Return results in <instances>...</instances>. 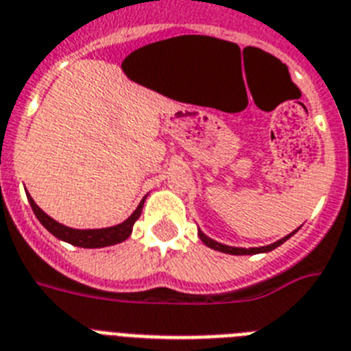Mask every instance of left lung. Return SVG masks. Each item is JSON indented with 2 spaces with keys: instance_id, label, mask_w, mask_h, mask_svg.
I'll list each match as a JSON object with an SVG mask.
<instances>
[{
  "instance_id": "8db88e82",
  "label": "left lung",
  "mask_w": 351,
  "mask_h": 351,
  "mask_svg": "<svg viewBox=\"0 0 351 351\" xmlns=\"http://www.w3.org/2000/svg\"><path fill=\"white\" fill-rule=\"evenodd\" d=\"M300 229V227H298ZM296 229V230H298ZM296 230H293L291 234L284 236L282 239H278V241H275V243L271 245H266V247H252V248H243V247H229V245H223V243H218V241H215V239H211L209 236H206L202 230L199 229V238L202 239V243L206 245V247L213 248V250H218V252H223V254H232V256H254V254H265V252H269V250H274V248L280 247V245L284 243V241H287V239L291 238L293 234H295Z\"/></svg>"
}]
</instances>
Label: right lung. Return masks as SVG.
Here are the masks:
<instances>
[{
  "mask_svg": "<svg viewBox=\"0 0 351 351\" xmlns=\"http://www.w3.org/2000/svg\"><path fill=\"white\" fill-rule=\"evenodd\" d=\"M147 197H143V200L138 204V208L134 209L133 215H131L128 220H124L122 223H117L113 227H104V229H73V227H67L60 221L53 220L49 215L42 211L35 200L32 199V195L28 193L29 206H32L35 217L38 218L42 226L49 230L51 234L55 238L62 239V241H67V243L74 245V247H82V248H103L110 247V245L122 243L125 239L130 238L131 232H133L134 221L138 220L140 215H142L143 202H145Z\"/></svg>",
  "mask_w": 351,
  "mask_h": 351,
  "instance_id": "add662e5",
  "label": "right lung"
}]
</instances>
